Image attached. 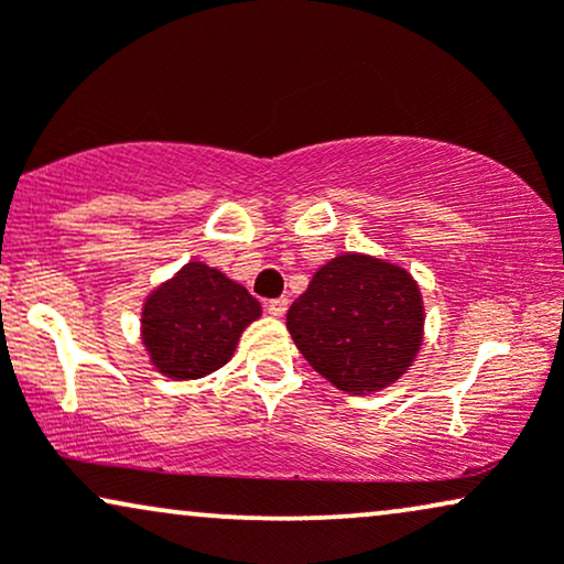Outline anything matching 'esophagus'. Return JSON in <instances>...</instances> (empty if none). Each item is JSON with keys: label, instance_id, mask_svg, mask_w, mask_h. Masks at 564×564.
<instances>
[{"label": "esophagus", "instance_id": "34e87169", "mask_svg": "<svg viewBox=\"0 0 564 564\" xmlns=\"http://www.w3.org/2000/svg\"><path fill=\"white\" fill-rule=\"evenodd\" d=\"M288 297H276V300H269L267 303V313L269 316H274V318H282L284 313H288Z\"/></svg>", "mask_w": 564, "mask_h": 564}]
</instances>
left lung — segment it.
Here are the masks:
<instances>
[{
  "label": "left lung",
  "instance_id": "1",
  "mask_svg": "<svg viewBox=\"0 0 564 564\" xmlns=\"http://www.w3.org/2000/svg\"><path fill=\"white\" fill-rule=\"evenodd\" d=\"M288 332L318 376L368 397L397 383L416 360L425 339L422 290L389 259L339 253L290 305Z\"/></svg>",
  "mask_w": 564,
  "mask_h": 564
}]
</instances>
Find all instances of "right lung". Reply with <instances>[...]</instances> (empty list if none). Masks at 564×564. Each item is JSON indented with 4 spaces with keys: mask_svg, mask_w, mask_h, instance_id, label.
I'll return each mask as SVG.
<instances>
[{
    "mask_svg": "<svg viewBox=\"0 0 564 564\" xmlns=\"http://www.w3.org/2000/svg\"><path fill=\"white\" fill-rule=\"evenodd\" d=\"M256 318L261 303L243 284L204 261H188L148 292L139 339L160 376L196 380L230 362Z\"/></svg>",
    "mask_w": 564,
    "mask_h": 564,
    "instance_id": "right-lung-1",
    "label": "right lung"
}]
</instances>
